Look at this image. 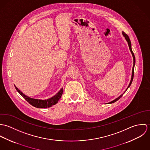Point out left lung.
Masks as SVG:
<instances>
[{
  "label": "left lung",
  "instance_id": "obj_1",
  "mask_svg": "<svg viewBox=\"0 0 150 150\" xmlns=\"http://www.w3.org/2000/svg\"><path fill=\"white\" fill-rule=\"evenodd\" d=\"M122 35H123L124 37H125V38L126 40H127V42H128L129 47V50H130V52H131V53H132V57H133V68H132V73L131 80H130V83H129V84L128 88H127V89H126V91H127V90L128 89L129 87V86H130V85H131V84H132V81H133V76H134V65H135V57H134V54H133V51H132V50L131 42H130V39H129L128 36V35H127L124 32H122ZM125 92H124V93H125ZM124 93H123V94H124ZM123 94L121 95L119 97H118L117 98H116V99H114V100H112V101H111V102H109V103H108V104H110V103H113L115 102L116 101H117L118 100H119V99H120L122 96Z\"/></svg>",
  "mask_w": 150,
  "mask_h": 150
}]
</instances>
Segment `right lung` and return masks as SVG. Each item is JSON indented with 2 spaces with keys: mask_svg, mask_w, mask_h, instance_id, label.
I'll return each mask as SVG.
<instances>
[{
  "mask_svg": "<svg viewBox=\"0 0 150 150\" xmlns=\"http://www.w3.org/2000/svg\"><path fill=\"white\" fill-rule=\"evenodd\" d=\"M15 87L16 90L18 91V92H19V93L29 104H30L36 108H47V107H51L53 105H55L58 103V100L61 98V96L62 95L63 91H64L63 88H61L60 91L55 95L51 97V98H49L46 100H40V99H33L27 96L26 95H24L16 86Z\"/></svg>",
  "mask_w": 150,
  "mask_h": 150,
  "instance_id": "obj_1",
  "label": "right lung"
}]
</instances>
